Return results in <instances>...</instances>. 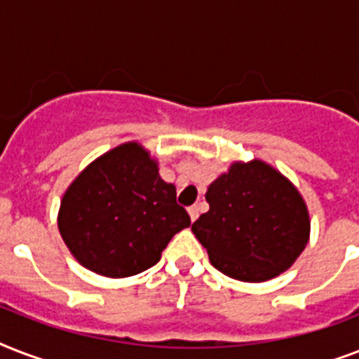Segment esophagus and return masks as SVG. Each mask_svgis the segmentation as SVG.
<instances>
[{
    "label": "esophagus",
    "instance_id": "1",
    "mask_svg": "<svg viewBox=\"0 0 359 359\" xmlns=\"http://www.w3.org/2000/svg\"><path fill=\"white\" fill-rule=\"evenodd\" d=\"M188 214H190L191 222H196L197 216H199V208H197V205H191V207L188 208Z\"/></svg>",
    "mask_w": 359,
    "mask_h": 359
}]
</instances>
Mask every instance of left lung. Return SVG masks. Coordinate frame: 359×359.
<instances>
[{"label": "left lung", "instance_id": "8db88e82", "mask_svg": "<svg viewBox=\"0 0 359 359\" xmlns=\"http://www.w3.org/2000/svg\"><path fill=\"white\" fill-rule=\"evenodd\" d=\"M208 212L191 225L214 268L240 281L285 272L309 240L302 196L264 162L233 163L207 190Z\"/></svg>", "mask_w": 359, "mask_h": 359}]
</instances>
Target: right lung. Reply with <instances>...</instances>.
<instances>
[{
    "label": "right lung",
    "instance_id": "right-lung-1",
    "mask_svg": "<svg viewBox=\"0 0 359 359\" xmlns=\"http://www.w3.org/2000/svg\"><path fill=\"white\" fill-rule=\"evenodd\" d=\"M57 224L83 266L126 278L154 266L169 240L191 222L149 152L124 143L78 175L65 191Z\"/></svg>",
    "mask_w": 359,
    "mask_h": 359
}]
</instances>
